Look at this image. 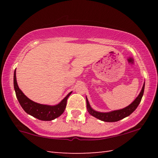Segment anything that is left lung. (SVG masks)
<instances>
[{
  "mask_svg": "<svg viewBox=\"0 0 158 158\" xmlns=\"http://www.w3.org/2000/svg\"><path fill=\"white\" fill-rule=\"evenodd\" d=\"M144 87H145V82L143 83V87L141 89V92L137 96L135 100H134L130 105H128L126 107L123 109H118V110H114L109 112H100L98 111H95L93 109L91 106H90L89 102L88 100L87 97H85L86 99V106L87 110L89 113L91 115V116L95 117L100 121H105V122H116L121 120L124 118L127 117L134 112L137 106L139 105L140 102L141 100V98L143 97V92H144Z\"/></svg>",
  "mask_w": 158,
  "mask_h": 158,
  "instance_id": "obj_1",
  "label": "left lung"
}]
</instances>
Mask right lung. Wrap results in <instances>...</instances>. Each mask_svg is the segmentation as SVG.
Masks as SVG:
<instances>
[{
	"instance_id": "right-lung-1",
	"label": "right lung",
	"mask_w": 158,
	"mask_h": 158,
	"mask_svg": "<svg viewBox=\"0 0 158 158\" xmlns=\"http://www.w3.org/2000/svg\"><path fill=\"white\" fill-rule=\"evenodd\" d=\"M14 88L17 100L23 110L31 116L45 121H52L59 117L63 113L66 108L67 100L73 93V91L69 93L65 98H63L59 103L56 105H42V104L37 103L26 97L19 88L17 77H16V70L14 73Z\"/></svg>"
}]
</instances>
